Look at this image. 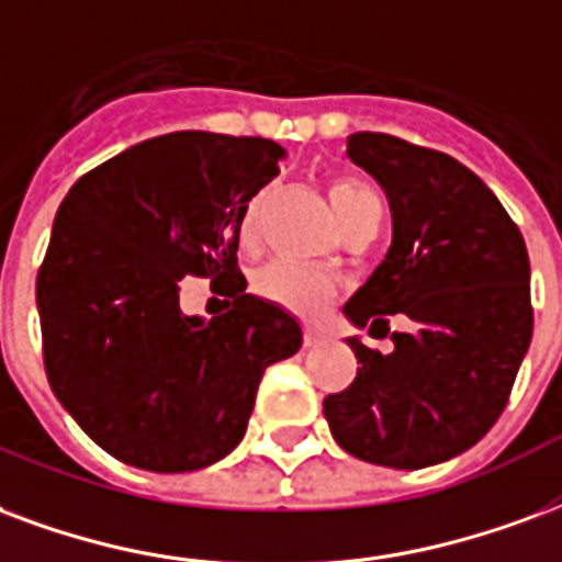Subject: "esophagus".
Wrapping results in <instances>:
<instances>
[{
  "mask_svg": "<svg viewBox=\"0 0 562 562\" xmlns=\"http://www.w3.org/2000/svg\"><path fill=\"white\" fill-rule=\"evenodd\" d=\"M303 342H306V348H315V345L324 342V330H318V327H306L303 330Z\"/></svg>",
  "mask_w": 562,
  "mask_h": 562,
  "instance_id": "34e87169",
  "label": "esophagus"
}]
</instances>
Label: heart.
Returning <instances> with one entry per match:
<instances>
[{"instance_id": "b5f03b06", "label": "heart", "mask_w": 562, "mask_h": 562, "mask_svg": "<svg viewBox=\"0 0 562 562\" xmlns=\"http://www.w3.org/2000/svg\"><path fill=\"white\" fill-rule=\"evenodd\" d=\"M265 202V196H252L244 207V214L238 220V238L240 244H252L256 238V220H259V207ZM330 205H334L336 220L342 223V228L351 223V220L363 217L366 211L372 207H381L378 196L360 181H348V178H339L330 184ZM252 285L256 292L265 297V301H273L292 310V313H315L322 310L324 303L334 297V280L324 273V270L315 268H301V265H292V261H270L265 268L252 277Z\"/></svg>"}]
</instances>
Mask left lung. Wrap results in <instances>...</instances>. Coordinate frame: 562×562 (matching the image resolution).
<instances>
[{"mask_svg": "<svg viewBox=\"0 0 562 562\" xmlns=\"http://www.w3.org/2000/svg\"><path fill=\"white\" fill-rule=\"evenodd\" d=\"M348 157L384 187L393 244L345 315L386 327L402 313L414 330L390 336V355L351 336L360 369L324 417L355 459L417 471L471 450L506 408L533 336L530 259L506 207L450 154L363 131Z\"/></svg>", "mask_w": 562, "mask_h": 562, "instance_id": "8db88e82", "label": "left lung"}]
</instances>
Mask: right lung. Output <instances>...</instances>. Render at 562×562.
Returning a JSON list of instances; mask_svg holds the SVG:
<instances>
[{
    "label": "right lung",
    "mask_w": 562,
    "mask_h": 562,
    "mask_svg": "<svg viewBox=\"0 0 562 562\" xmlns=\"http://www.w3.org/2000/svg\"><path fill=\"white\" fill-rule=\"evenodd\" d=\"M261 136L178 131L115 154L61 202L35 297L49 386L124 464L184 473L247 431L265 369L292 357L301 324L247 294L238 220L280 176ZM184 276L228 281L233 310L205 323L177 306Z\"/></svg>",
    "instance_id": "right-lung-1"
}]
</instances>
